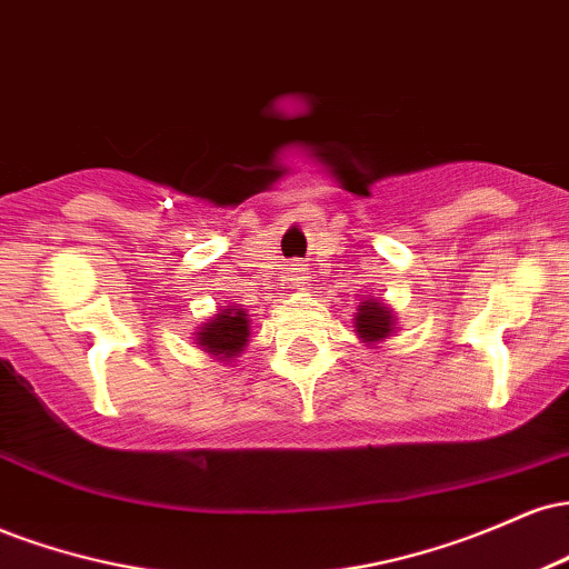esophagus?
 <instances>
[{
	"instance_id": "1",
	"label": "esophagus",
	"mask_w": 569,
	"mask_h": 569,
	"mask_svg": "<svg viewBox=\"0 0 569 569\" xmlns=\"http://www.w3.org/2000/svg\"><path fill=\"white\" fill-rule=\"evenodd\" d=\"M291 280H293V283H297V286H305L307 283V280H310V267H307V264H293L291 267Z\"/></svg>"
}]
</instances>
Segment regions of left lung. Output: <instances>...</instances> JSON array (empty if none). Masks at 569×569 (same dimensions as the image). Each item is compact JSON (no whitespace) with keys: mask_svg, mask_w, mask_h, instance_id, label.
Masks as SVG:
<instances>
[{"mask_svg":"<svg viewBox=\"0 0 569 569\" xmlns=\"http://www.w3.org/2000/svg\"><path fill=\"white\" fill-rule=\"evenodd\" d=\"M352 323H356L358 339L367 342L369 348H377V345H382L385 339L396 335L398 316L393 312V307L385 305L382 299L369 297L358 305V312L356 318H352Z\"/></svg>","mask_w":569,"mask_h":569,"instance_id":"left-lung-1","label":"left lung"}]
</instances>
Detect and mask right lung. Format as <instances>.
<instances>
[{
    "label": "right lung",
    "instance_id": "add662e5",
    "mask_svg": "<svg viewBox=\"0 0 569 569\" xmlns=\"http://www.w3.org/2000/svg\"><path fill=\"white\" fill-rule=\"evenodd\" d=\"M248 337H251L248 312L234 305L217 310L211 318H206V323L194 329V345L224 363H232L248 348Z\"/></svg>",
    "mask_w": 569,
    "mask_h": 569
}]
</instances>
